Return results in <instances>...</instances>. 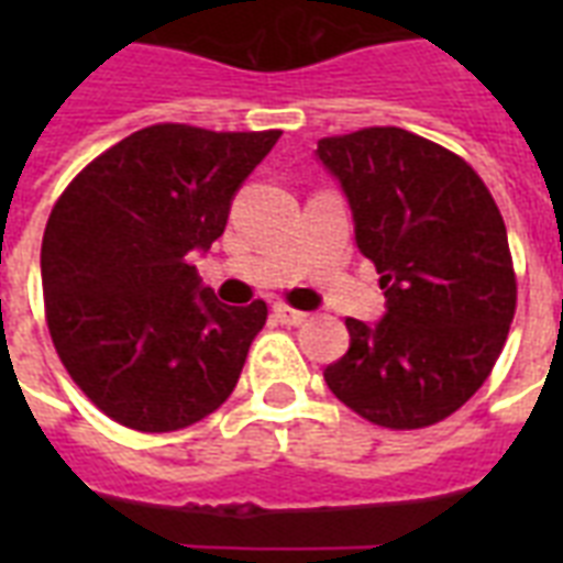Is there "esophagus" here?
<instances>
[{
	"mask_svg": "<svg viewBox=\"0 0 563 563\" xmlns=\"http://www.w3.org/2000/svg\"><path fill=\"white\" fill-rule=\"evenodd\" d=\"M274 316L280 318V324H289V327H300L309 321V312L291 309L289 303H274Z\"/></svg>",
	"mask_w": 563,
	"mask_h": 563,
	"instance_id": "esophagus-1",
	"label": "esophagus"
}]
</instances>
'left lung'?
Returning a JSON list of instances; mask_svg holds the SVG:
<instances>
[{"label": "left lung", "instance_id": "obj_1", "mask_svg": "<svg viewBox=\"0 0 563 563\" xmlns=\"http://www.w3.org/2000/svg\"><path fill=\"white\" fill-rule=\"evenodd\" d=\"M316 154L388 300L379 324L344 321L351 347L327 365V385L376 427H432L479 391L506 347L517 309L506 221L459 154L402 128L324 136Z\"/></svg>", "mask_w": 563, "mask_h": 563}]
</instances>
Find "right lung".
Listing matches in <instances>:
<instances>
[{
    "mask_svg": "<svg viewBox=\"0 0 563 563\" xmlns=\"http://www.w3.org/2000/svg\"><path fill=\"white\" fill-rule=\"evenodd\" d=\"M283 131L163 122L125 136L64 189L40 247L55 351L110 420L178 432L239 383L268 307H224L189 263Z\"/></svg>",
    "mask_w": 563,
    "mask_h": 563,
    "instance_id": "right-lung-1",
    "label": "right lung"
}]
</instances>
